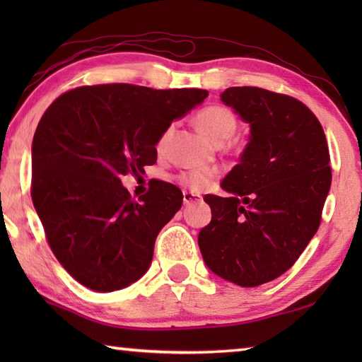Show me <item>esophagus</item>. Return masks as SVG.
Here are the masks:
<instances>
[{"label": "esophagus", "instance_id": "esophagus-1", "mask_svg": "<svg viewBox=\"0 0 362 362\" xmlns=\"http://www.w3.org/2000/svg\"><path fill=\"white\" fill-rule=\"evenodd\" d=\"M201 199H203V198H201L199 194L192 193V192H183V203H185L187 206L193 204V203H199Z\"/></svg>", "mask_w": 362, "mask_h": 362}]
</instances>
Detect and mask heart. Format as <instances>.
<instances>
[{
	"label": "heart",
	"mask_w": 362,
	"mask_h": 362,
	"mask_svg": "<svg viewBox=\"0 0 362 362\" xmlns=\"http://www.w3.org/2000/svg\"><path fill=\"white\" fill-rule=\"evenodd\" d=\"M196 124H198L199 131L204 136L209 137L212 142L223 144L225 140H228L236 131V116L233 115L228 108L222 105H209L201 110L196 115ZM168 134H164L161 139V144L166 140ZM216 173L211 169H192V170H183L179 174L177 180L182 187L193 192H201L212 182Z\"/></svg>",
	"instance_id": "b5f03b06"
}]
</instances>
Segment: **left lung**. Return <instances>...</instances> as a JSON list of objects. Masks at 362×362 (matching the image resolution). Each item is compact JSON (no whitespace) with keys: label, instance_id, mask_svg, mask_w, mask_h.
Instances as JSON below:
<instances>
[{"label":"left lung","instance_id":"left-lung-1","mask_svg":"<svg viewBox=\"0 0 362 362\" xmlns=\"http://www.w3.org/2000/svg\"><path fill=\"white\" fill-rule=\"evenodd\" d=\"M249 122L240 164L222 182L228 198L207 194L211 223L199 231L206 265L243 287L286 273L320 228L332 182L326 134L291 95L243 86L222 94Z\"/></svg>","mask_w":362,"mask_h":362}]
</instances>
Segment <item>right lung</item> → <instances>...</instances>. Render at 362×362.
I'll use <instances>...</instances> for the list:
<instances>
[{
    "mask_svg": "<svg viewBox=\"0 0 362 362\" xmlns=\"http://www.w3.org/2000/svg\"><path fill=\"white\" fill-rule=\"evenodd\" d=\"M206 97L203 89L81 86L42 115L32 145V199L49 247L78 283L112 292L146 273L158 233L183 194L158 180L136 199L119 175L155 164L170 122Z\"/></svg>",
    "mask_w": 362,
    "mask_h": 362,
    "instance_id": "add662e5",
    "label": "right lung"
}]
</instances>
